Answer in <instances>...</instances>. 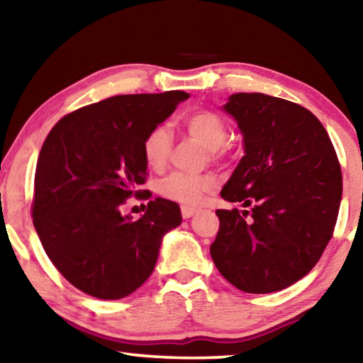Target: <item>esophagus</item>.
<instances>
[{"label": "esophagus", "instance_id": "esophagus-1", "mask_svg": "<svg viewBox=\"0 0 363 363\" xmlns=\"http://www.w3.org/2000/svg\"><path fill=\"white\" fill-rule=\"evenodd\" d=\"M196 211H199V210H196V208H194V206H186V205L181 206V213H182V218L184 219L192 218Z\"/></svg>", "mask_w": 363, "mask_h": 363}]
</instances>
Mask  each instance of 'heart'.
<instances>
[{
	"label": "heart",
	"instance_id": "b5f03b06",
	"mask_svg": "<svg viewBox=\"0 0 363 363\" xmlns=\"http://www.w3.org/2000/svg\"><path fill=\"white\" fill-rule=\"evenodd\" d=\"M184 128L196 143L210 150L211 157L219 155V149L227 140V123L219 113L213 110H199L184 120ZM173 136L167 125H158L147 134L143 143V153L147 164L152 169L162 171L167 167ZM216 187V181L210 174L190 176L174 173L160 182L158 192L163 199L177 201L186 206L199 205L201 199Z\"/></svg>",
	"mask_w": 363,
	"mask_h": 363
}]
</instances>
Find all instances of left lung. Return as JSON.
<instances>
[{
	"label": "left lung",
	"mask_w": 363,
	"mask_h": 363,
	"mask_svg": "<svg viewBox=\"0 0 363 363\" xmlns=\"http://www.w3.org/2000/svg\"><path fill=\"white\" fill-rule=\"evenodd\" d=\"M223 110L245 155L220 196L250 211H216L213 262L245 293L284 290L311 272L333 235L342 195L335 147L314 113L280 97L238 93Z\"/></svg>",
	"instance_id": "8db88e82"
}]
</instances>
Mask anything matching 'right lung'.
Masks as SVG:
<instances>
[{
	"mask_svg": "<svg viewBox=\"0 0 363 363\" xmlns=\"http://www.w3.org/2000/svg\"><path fill=\"white\" fill-rule=\"evenodd\" d=\"M186 99L184 91L108 97L65 115L41 147L33 225L56 269L89 296L136 291L155 269L163 237L182 223L177 203L160 196L136 220L121 206L143 194L145 136Z\"/></svg>",
	"mask_w": 363,
	"mask_h": 363,
	"instance_id": "obj_1",
	"label": "right lung"
}]
</instances>
